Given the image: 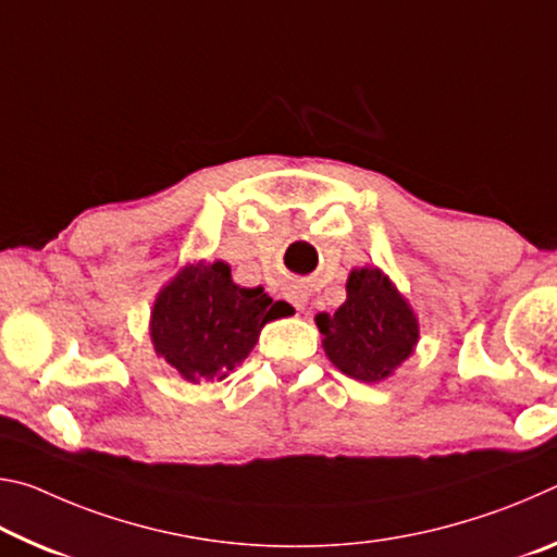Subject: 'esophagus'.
<instances>
[{"mask_svg": "<svg viewBox=\"0 0 557 557\" xmlns=\"http://www.w3.org/2000/svg\"><path fill=\"white\" fill-rule=\"evenodd\" d=\"M289 301H292V305H295L297 309H305V301H307V297L305 295H301V292H289Z\"/></svg>", "mask_w": 557, "mask_h": 557, "instance_id": "esophagus-1", "label": "esophagus"}]
</instances>
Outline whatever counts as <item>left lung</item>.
I'll use <instances>...</instances> for the list:
<instances>
[{"mask_svg":"<svg viewBox=\"0 0 557 557\" xmlns=\"http://www.w3.org/2000/svg\"><path fill=\"white\" fill-rule=\"evenodd\" d=\"M346 301L336 312L319 314L324 351L336 369L363 383L383 381L418 344V322L391 280L375 268L354 270Z\"/></svg>","mask_w":557,"mask_h":557,"instance_id":"obj_1","label":"left lung"}]
</instances>
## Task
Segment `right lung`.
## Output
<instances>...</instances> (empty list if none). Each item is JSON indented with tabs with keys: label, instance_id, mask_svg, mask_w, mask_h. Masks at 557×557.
<instances>
[{
	"label": "right lung",
	"instance_id": "add662e5",
	"mask_svg": "<svg viewBox=\"0 0 557 557\" xmlns=\"http://www.w3.org/2000/svg\"><path fill=\"white\" fill-rule=\"evenodd\" d=\"M287 307L262 287L235 285L225 262L191 265L159 292L154 351L191 383L225 379L252 351L260 329L285 317Z\"/></svg>",
	"mask_w": 557,
	"mask_h": 557
}]
</instances>
